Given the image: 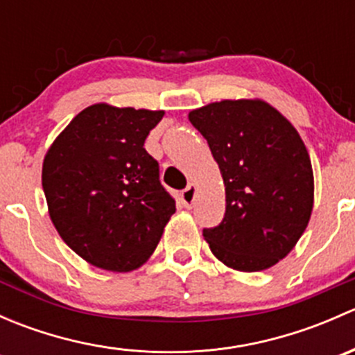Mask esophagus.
<instances>
[{
    "label": "esophagus",
    "instance_id": "1",
    "mask_svg": "<svg viewBox=\"0 0 355 355\" xmlns=\"http://www.w3.org/2000/svg\"><path fill=\"white\" fill-rule=\"evenodd\" d=\"M196 192H198V189H196L194 184L187 185V189H184V191L180 192V199L185 207H192V204H194L196 200Z\"/></svg>",
    "mask_w": 355,
    "mask_h": 355
}]
</instances>
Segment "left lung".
I'll list each match as a JSON object with an SVG mask.
<instances>
[{
	"label": "left lung",
	"instance_id": "obj_1",
	"mask_svg": "<svg viewBox=\"0 0 355 355\" xmlns=\"http://www.w3.org/2000/svg\"><path fill=\"white\" fill-rule=\"evenodd\" d=\"M189 120L209 144L225 184L223 221L202 230L211 252L237 271L275 266L313 213V166L299 132L261 99L209 103Z\"/></svg>",
	"mask_w": 355,
	"mask_h": 355
}]
</instances>
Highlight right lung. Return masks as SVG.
<instances>
[{"instance_id":"add662e5","label":"right lung","mask_w":355,"mask_h":355,"mask_svg":"<svg viewBox=\"0 0 355 355\" xmlns=\"http://www.w3.org/2000/svg\"><path fill=\"white\" fill-rule=\"evenodd\" d=\"M163 114L98 103L82 110L46 153L49 218L65 244L92 266L137 270L175 213L157 161L144 149Z\"/></svg>"}]
</instances>
